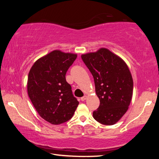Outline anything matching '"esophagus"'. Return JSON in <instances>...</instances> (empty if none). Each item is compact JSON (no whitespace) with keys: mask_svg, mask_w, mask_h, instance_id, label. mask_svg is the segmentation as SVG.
Returning <instances> with one entry per match:
<instances>
[{"mask_svg":"<svg viewBox=\"0 0 159 159\" xmlns=\"http://www.w3.org/2000/svg\"><path fill=\"white\" fill-rule=\"evenodd\" d=\"M86 98H87V96H86V95H84L83 97H82L81 98H80V99H81V101H84V100H85Z\"/></svg>","mask_w":159,"mask_h":159,"instance_id":"obj_1","label":"esophagus"}]
</instances>
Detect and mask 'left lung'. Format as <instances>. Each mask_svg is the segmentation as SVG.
<instances>
[{"label": "left lung", "instance_id": "8db88e82", "mask_svg": "<svg viewBox=\"0 0 159 159\" xmlns=\"http://www.w3.org/2000/svg\"><path fill=\"white\" fill-rule=\"evenodd\" d=\"M92 74L96 95L100 104L93 111V118L103 125L117 123L130 105L133 80L127 64L121 58L107 48L81 55Z\"/></svg>", "mask_w": 159, "mask_h": 159}]
</instances>
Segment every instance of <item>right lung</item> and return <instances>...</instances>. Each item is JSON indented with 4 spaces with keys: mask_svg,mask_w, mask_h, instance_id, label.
I'll use <instances>...</instances> for the list:
<instances>
[{
    "mask_svg": "<svg viewBox=\"0 0 159 159\" xmlns=\"http://www.w3.org/2000/svg\"><path fill=\"white\" fill-rule=\"evenodd\" d=\"M76 57V54L53 50L35 61L29 71V98L40 116L51 124L71 119L79 104L65 78Z\"/></svg>",
    "mask_w": 159,
    "mask_h": 159,
    "instance_id": "obj_1",
    "label": "right lung"
}]
</instances>
